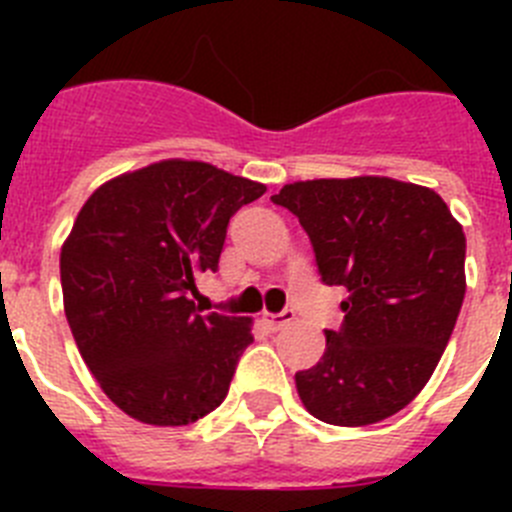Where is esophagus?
Instances as JSON below:
<instances>
[{"mask_svg": "<svg viewBox=\"0 0 512 512\" xmlns=\"http://www.w3.org/2000/svg\"><path fill=\"white\" fill-rule=\"evenodd\" d=\"M261 320L269 325V330H282L284 325H289L295 320V312L284 310V312H261Z\"/></svg>", "mask_w": 512, "mask_h": 512, "instance_id": "obj_1", "label": "esophagus"}]
</instances>
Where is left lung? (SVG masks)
Instances as JSON below:
<instances>
[{
    "instance_id": "1",
    "label": "left lung",
    "mask_w": 512,
    "mask_h": 512,
    "mask_svg": "<svg viewBox=\"0 0 512 512\" xmlns=\"http://www.w3.org/2000/svg\"><path fill=\"white\" fill-rule=\"evenodd\" d=\"M325 284L346 287L341 330L295 374L307 413L359 428L400 413L441 361L459 318L467 238L433 189L390 176L284 184Z\"/></svg>"
}]
</instances>
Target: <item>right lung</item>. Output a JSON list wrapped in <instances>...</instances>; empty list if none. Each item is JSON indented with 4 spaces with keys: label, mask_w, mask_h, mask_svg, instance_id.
<instances>
[{
    "label": "right lung",
    "mask_w": 512,
    "mask_h": 512,
    "mask_svg": "<svg viewBox=\"0 0 512 512\" xmlns=\"http://www.w3.org/2000/svg\"><path fill=\"white\" fill-rule=\"evenodd\" d=\"M264 184L166 158L92 192L61 248L66 320L102 392L148 425H189L228 395L251 318L200 315L189 292L215 271L230 217Z\"/></svg>",
    "instance_id": "add662e5"
}]
</instances>
